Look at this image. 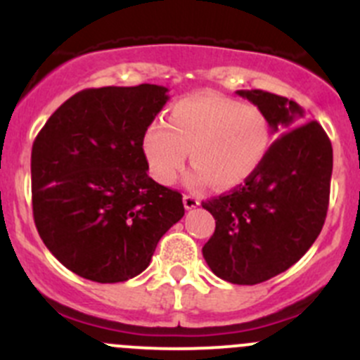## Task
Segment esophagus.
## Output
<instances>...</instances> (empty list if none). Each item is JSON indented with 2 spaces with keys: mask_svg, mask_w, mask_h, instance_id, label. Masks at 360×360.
I'll return each instance as SVG.
<instances>
[{
  "mask_svg": "<svg viewBox=\"0 0 360 360\" xmlns=\"http://www.w3.org/2000/svg\"><path fill=\"white\" fill-rule=\"evenodd\" d=\"M183 202H184V207H186V209H195L198 204H200V200H198L195 195H190V193L184 195Z\"/></svg>",
  "mask_w": 360,
  "mask_h": 360,
  "instance_id": "obj_1",
  "label": "esophagus"
}]
</instances>
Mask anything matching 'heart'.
Listing matches in <instances>:
<instances>
[{
  "label": "heart",
  "mask_w": 360,
  "mask_h": 360,
  "mask_svg": "<svg viewBox=\"0 0 360 360\" xmlns=\"http://www.w3.org/2000/svg\"><path fill=\"white\" fill-rule=\"evenodd\" d=\"M273 144L271 121L260 107L230 96L204 93L174 103L167 123L155 120L142 139L151 174L162 184H172L186 163L195 169L191 186L214 183L233 188L262 167Z\"/></svg>",
  "instance_id": "b5f03b06"
}]
</instances>
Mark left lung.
Returning <instances> with one entry per match:
<instances>
[{"label": "left lung", "instance_id": "obj_1", "mask_svg": "<svg viewBox=\"0 0 360 360\" xmlns=\"http://www.w3.org/2000/svg\"><path fill=\"white\" fill-rule=\"evenodd\" d=\"M237 95L271 121V144L244 184L202 202L216 219L202 248L212 273L233 285H257L283 273L311 248L329 207L333 146L316 121L292 100L251 89Z\"/></svg>", "mask_w": 360, "mask_h": 360}]
</instances>
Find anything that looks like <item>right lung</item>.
<instances>
[{"label":"right lung","instance_id":"1","mask_svg":"<svg viewBox=\"0 0 360 360\" xmlns=\"http://www.w3.org/2000/svg\"><path fill=\"white\" fill-rule=\"evenodd\" d=\"M167 91L156 84L84 89L34 139V225L49 251L86 280L120 283L141 274L184 216L183 195L148 176L142 149Z\"/></svg>","mask_w":360,"mask_h":360}]
</instances>
